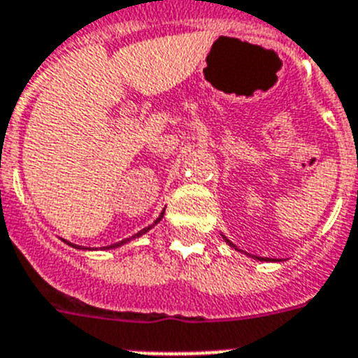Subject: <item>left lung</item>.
Returning <instances> with one entry per match:
<instances>
[{
	"instance_id": "1",
	"label": "left lung",
	"mask_w": 358,
	"mask_h": 358,
	"mask_svg": "<svg viewBox=\"0 0 358 358\" xmlns=\"http://www.w3.org/2000/svg\"><path fill=\"white\" fill-rule=\"evenodd\" d=\"M222 239L226 241V245H228V246H231V248H235V250H239L237 246L234 245V243H231V241L228 239V237H226V235H222ZM239 252H243V250H239ZM246 255H250V254H246ZM250 257H254V259H257V261H270L268 257H257V255H250Z\"/></svg>"
}]
</instances>
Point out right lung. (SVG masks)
<instances>
[{"label": "right lung", "mask_w": 358, "mask_h": 358, "mask_svg": "<svg viewBox=\"0 0 358 358\" xmlns=\"http://www.w3.org/2000/svg\"><path fill=\"white\" fill-rule=\"evenodd\" d=\"M164 215H165V209L164 211H162V213H159V217L156 220H154L152 224L150 226H147V228H143L141 229V231H138V234H134L132 237H129V239H124V241H119V243H113V245H110V246H104L103 250H113V248H119V246H124L127 245V243H130V241H134V239H139V237H141V235H145L147 234V231H149V229H152L154 226L158 224L159 220L164 219ZM64 243H66V245H69V246H73V248H77V250H92V248H86V246H78V245H73V243H69V241H66V239H62Z\"/></svg>", "instance_id": "1"}]
</instances>
